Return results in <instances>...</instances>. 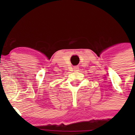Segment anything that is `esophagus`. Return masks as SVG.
<instances>
[{
	"label": "esophagus",
	"instance_id": "1",
	"mask_svg": "<svg viewBox=\"0 0 135 135\" xmlns=\"http://www.w3.org/2000/svg\"><path fill=\"white\" fill-rule=\"evenodd\" d=\"M74 69L75 70H78V66H75L74 68Z\"/></svg>",
	"mask_w": 135,
	"mask_h": 135
}]
</instances>
